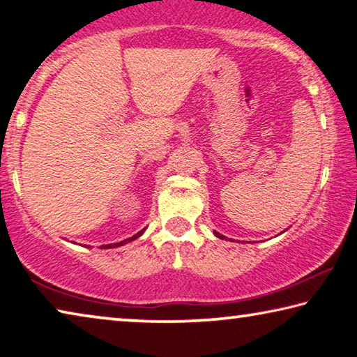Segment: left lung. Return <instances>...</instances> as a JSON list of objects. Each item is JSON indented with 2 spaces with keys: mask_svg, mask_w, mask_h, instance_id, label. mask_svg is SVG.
Returning a JSON list of instances; mask_svg holds the SVG:
<instances>
[{
  "mask_svg": "<svg viewBox=\"0 0 357 357\" xmlns=\"http://www.w3.org/2000/svg\"><path fill=\"white\" fill-rule=\"evenodd\" d=\"M215 233V236L217 238H220V239H225V236H223V234H220V233H217V231H214Z\"/></svg>",
  "mask_w": 357,
  "mask_h": 357,
  "instance_id": "left-lung-1",
  "label": "left lung"
}]
</instances>
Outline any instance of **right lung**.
Segmentation results:
<instances>
[{"mask_svg":"<svg viewBox=\"0 0 357 357\" xmlns=\"http://www.w3.org/2000/svg\"><path fill=\"white\" fill-rule=\"evenodd\" d=\"M143 231H144V228L142 229V231H138L137 234H134V236H132V238H128V239L121 241V243H116V244H105V245H102L100 249H113V247H119V245H124V244H128V243H132V241H134V239L140 238L142 234H143Z\"/></svg>","mask_w":357,"mask_h":357,"instance_id":"add662e5","label":"right lung"}]
</instances>
